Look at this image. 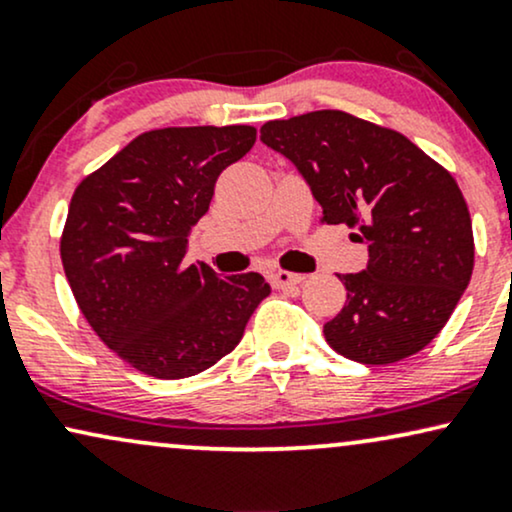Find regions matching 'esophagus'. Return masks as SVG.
<instances>
[{
  "instance_id": "obj_1",
  "label": "esophagus",
  "mask_w": 512,
  "mask_h": 512,
  "mask_svg": "<svg viewBox=\"0 0 512 512\" xmlns=\"http://www.w3.org/2000/svg\"><path fill=\"white\" fill-rule=\"evenodd\" d=\"M272 279H274V286H276V289H291V286L303 284L305 276H303V274L286 272V269H279V272H274Z\"/></svg>"
}]
</instances>
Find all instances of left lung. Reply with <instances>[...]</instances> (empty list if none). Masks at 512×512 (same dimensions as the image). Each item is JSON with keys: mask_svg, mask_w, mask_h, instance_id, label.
<instances>
[{"mask_svg": "<svg viewBox=\"0 0 512 512\" xmlns=\"http://www.w3.org/2000/svg\"><path fill=\"white\" fill-rule=\"evenodd\" d=\"M260 134L308 182L322 221L368 243V267L339 276L346 303L322 330L327 344L366 366L419 354L472 279V219L455 178L404 134L344 110L272 120Z\"/></svg>", "mask_w": 512, "mask_h": 512, "instance_id": "1", "label": "left lung"}]
</instances>
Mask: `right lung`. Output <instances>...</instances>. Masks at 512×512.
Wrapping results in <instances>:
<instances>
[{
    "label": "right lung",
    "instance_id": "obj_1",
    "mask_svg": "<svg viewBox=\"0 0 512 512\" xmlns=\"http://www.w3.org/2000/svg\"><path fill=\"white\" fill-rule=\"evenodd\" d=\"M257 129L163 127L139 134L74 190L60 255L93 332L129 366L190 378L236 349L269 296L262 274L187 264L190 228Z\"/></svg>",
    "mask_w": 512,
    "mask_h": 512
}]
</instances>
